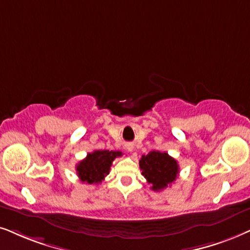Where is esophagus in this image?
I'll return each mask as SVG.
<instances>
[{"label":"esophagus","mask_w":250,"mask_h":250,"mask_svg":"<svg viewBox=\"0 0 250 250\" xmlns=\"http://www.w3.org/2000/svg\"><path fill=\"white\" fill-rule=\"evenodd\" d=\"M125 150L128 151V152H132V151H134V144H132V143H125Z\"/></svg>","instance_id":"esophagus-1"}]
</instances>
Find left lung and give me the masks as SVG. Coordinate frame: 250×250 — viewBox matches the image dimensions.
I'll return each mask as SVG.
<instances>
[{"label": "left lung", "instance_id": "obj_1", "mask_svg": "<svg viewBox=\"0 0 250 250\" xmlns=\"http://www.w3.org/2000/svg\"><path fill=\"white\" fill-rule=\"evenodd\" d=\"M140 168L154 191H160L168 187L179 174L178 162L167 152L160 151H151L142 156Z\"/></svg>", "mask_w": 250, "mask_h": 250}]
</instances>
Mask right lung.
I'll list each match as a JSON object with an SVG mask.
<instances>
[{
	"label": "right lung",
	"instance_id": "add662e5",
	"mask_svg": "<svg viewBox=\"0 0 250 250\" xmlns=\"http://www.w3.org/2000/svg\"><path fill=\"white\" fill-rule=\"evenodd\" d=\"M121 156V151L109 150H96L87 153L86 158L76 166L78 178L88 185H98L109 174L113 160Z\"/></svg>",
	"mask_w": 250,
	"mask_h": 250
}]
</instances>
